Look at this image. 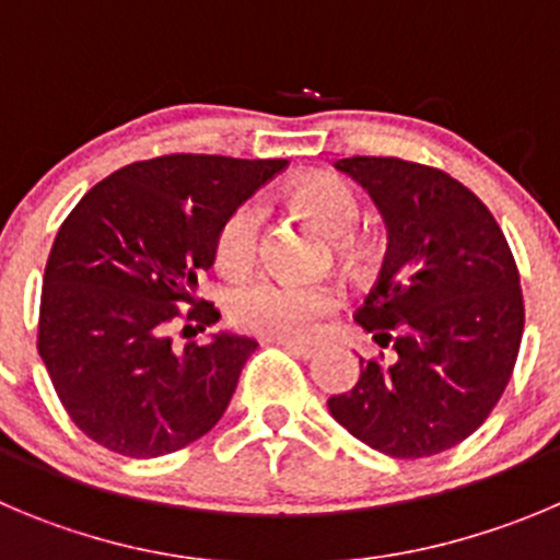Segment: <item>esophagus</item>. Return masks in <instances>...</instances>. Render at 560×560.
<instances>
[{
	"label": "esophagus",
	"mask_w": 560,
	"mask_h": 560,
	"mask_svg": "<svg viewBox=\"0 0 560 560\" xmlns=\"http://www.w3.org/2000/svg\"><path fill=\"white\" fill-rule=\"evenodd\" d=\"M279 345L284 348V351H290L292 357H298V359H312L317 353V345L295 342V339H279Z\"/></svg>",
	"instance_id": "34e87169"
}]
</instances>
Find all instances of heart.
Wrapping results in <instances>:
<instances>
[{
  "instance_id": "1",
  "label": "heart",
  "mask_w": 560,
  "mask_h": 560,
  "mask_svg": "<svg viewBox=\"0 0 560 560\" xmlns=\"http://www.w3.org/2000/svg\"><path fill=\"white\" fill-rule=\"evenodd\" d=\"M292 201L298 209L326 229L328 234H348L359 223L357 196L348 185L328 176L295 185ZM262 212L254 201H245L221 223L215 237L218 268L240 273L248 268L259 243ZM339 306V290L328 281L290 279V276H256L232 292V317L243 331L268 339H312L320 331L323 317Z\"/></svg>"
}]
</instances>
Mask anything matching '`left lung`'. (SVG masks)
I'll use <instances>...</instances> for the list:
<instances>
[{"label":"left lung","instance_id":"left-lung-1","mask_svg":"<svg viewBox=\"0 0 560 560\" xmlns=\"http://www.w3.org/2000/svg\"><path fill=\"white\" fill-rule=\"evenodd\" d=\"M334 168L384 218V268L357 323L395 357L359 359L357 386L328 398V411L392 458L451 451L494 409L520 353L514 256L486 203L445 171L395 156H348Z\"/></svg>","mask_w":560,"mask_h":560}]
</instances>
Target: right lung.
<instances>
[{
	"instance_id": "right-lung-1",
	"label": "right lung",
	"mask_w": 560,
	"mask_h": 560,
	"mask_svg": "<svg viewBox=\"0 0 560 560\" xmlns=\"http://www.w3.org/2000/svg\"><path fill=\"white\" fill-rule=\"evenodd\" d=\"M287 160L168 154L132 162L82 196L44 273L38 353L82 433L113 453L156 458L212 431L256 339L218 331L174 348L176 304H192L221 223ZM221 320L212 304L185 317Z\"/></svg>"
}]
</instances>
